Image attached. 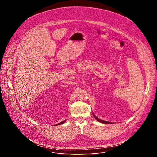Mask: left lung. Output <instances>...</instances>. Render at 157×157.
I'll use <instances>...</instances> for the list:
<instances>
[{"label": "left lung", "mask_w": 157, "mask_h": 157, "mask_svg": "<svg viewBox=\"0 0 157 157\" xmlns=\"http://www.w3.org/2000/svg\"><path fill=\"white\" fill-rule=\"evenodd\" d=\"M93 116L94 117V118H95L98 121H99V122H101V123H104V124H110V122H107V121H102V120H101V119H99L97 118L94 114H93Z\"/></svg>", "instance_id": "obj_1"}]
</instances>
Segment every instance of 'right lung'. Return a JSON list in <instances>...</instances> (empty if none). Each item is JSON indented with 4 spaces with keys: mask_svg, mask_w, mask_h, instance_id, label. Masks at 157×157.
<instances>
[{
    "mask_svg": "<svg viewBox=\"0 0 157 157\" xmlns=\"http://www.w3.org/2000/svg\"><path fill=\"white\" fill-rule=\"evenodd\" d=\"M64 122H65V121H63V122H60V123H59V124H56V125H60V124H63Z\"/></svg>",
    "mask_w": 157,
    "mask_h": 157,
    "instance_id": "1",
    "label": "right lung"
}]
</instances>
